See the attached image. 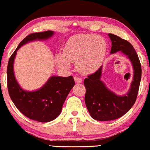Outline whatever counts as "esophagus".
Returning a JSON list of instances; mask_svg holds the SVG:
<instances>
[{
	"label": "esophagus",
	"instance_id": "1",
	"mask_svg": "<svg viewBox=\"0 0 150 150\" xmlns=\"http://www.w3.org/2000/svg\"><path fill=\"white\" fill-rule=\"evenodd\" d=\"M74 81L76 83H81V81H82V79H81V78H79V77H78V76H74Z\"/></svg>",
	"mask_w": 150,
	"mask_h": 150
}]
</instances>
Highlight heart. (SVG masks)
Listing matches in <instances>:
<instances>
[{
  "mask_svg": "<svg viewBox=\"0 0 150 150\" xmlns=\"http://www.w3.org/2000/svg\"><path fill=\"white\" fill-rule=\"evenodd\" d=\"M107 47L106 41L98 35H76L66 42L63 55L56 56V63L64 69H69L71 63H76L79 71L89 74L98 70L103 64Z\"/></svg>",
  "mask_w": 150,
  "mask_h": 150,
  "instance_id": "b5f03b06",
  "label": "heart"
}]
</instances>
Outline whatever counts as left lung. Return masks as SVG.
<instances>
[{
	"label": "left lung",
	"mask_w": 150,
	"mask_h": 150,
	"mask_svg": "<svg viewBox=\"0 0 150 150\" xmlns=\"http://www.w3.org/2000/svg\"><path fill=\"white\" fill-rule=\"evenodd\" d=\"M108 35L112 41L110 53L121 51L129 57L134 68V79L130 90L123 96H118L110 91L100 80L102 66L84 79L86 106L92 118L100 121L119 118L132 108L137 100L142 78L141 64L132 45L117 35Z\"/></svg>",
	"instance_id": "8db88e82"
}]
</instances>
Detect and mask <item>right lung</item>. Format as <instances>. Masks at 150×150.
I'll use <instances>...</instances> for the list:
<instances>
[{"label":"right lung","instance_id":"obj_1","mask_svg":"<svg viewBox=\"0 0 150 150\" xmlns=\"http://www.w3.org/2000/svg\"><path fill=\"white\" fill-rule=\"evenodd\" d=\"M53 35L52 31L35 32L26 37L10 57L7 67V86L9 96L18 110L32 120L49 122L60 115L65 100L74 86L72 76H51L42 87L35 92H27L20 87L13 74V61L16 51L28 42L45 40Z\"/></svg>","mask_w":150,"mask_h":150}]
</instances>
